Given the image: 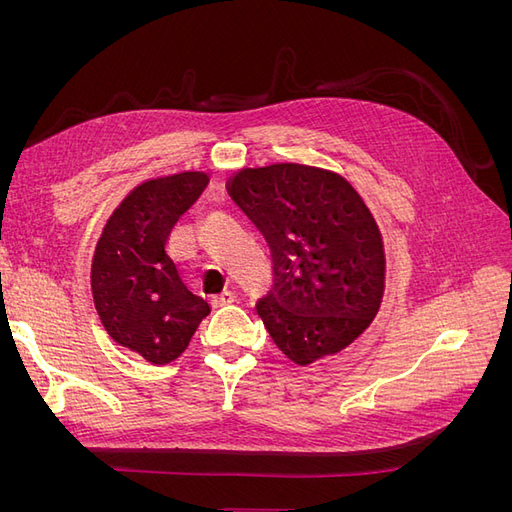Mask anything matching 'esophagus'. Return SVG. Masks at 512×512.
I'll list each match as a JSON object with an SVG mask.
<instances>
[{
	"mask_svg": "<svg viewBox=\"0 0 512 512\" xmlns=\"http://www.w3.org/2000/svg\"><path fill=\"white\" fill-rule=\"evenodd\" d=\"M237 301V294L232 290H224L222 294H218V297H213V305L215 307H222V305H230Z\"/></svg>",
	"mask_w": 512,
	"mask_h": 512,
	"instance_id": "esophagus-1",
	"label": "esophagus"
}]
</instances>
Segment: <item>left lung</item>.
I'll list each match as a JSON object with an SVG mask.
<instances>
[{
    "mask_svg": "<svg viewBox=\"0 0 512 512\" xmlns=\"http://www.w3.org/2000/svg\"><path fill=\"white\" fill-rule=\"evenodd\" d=\"M230 198L265 235L275 284L256 312L290 361L342 352L376 318L386 282L382 232L354 185L297 162L239 168Z\"/></svg>",
    "mask_w": 512,
    "mask_h": 512,
    "instance_id": "1",
    "label": "left lung"
}]
</instances>
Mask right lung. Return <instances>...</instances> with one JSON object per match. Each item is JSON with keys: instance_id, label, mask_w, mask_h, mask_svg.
Segmentation results:
<instances>
[{"instance_id": "1", "label": "right lung", "mask_w": 512, "mask_h": 512, "mask_svg": "<svg viewBox=\"0 0 512 512\" xmlns=\"http://www.w3.org/2000/svg\"><path fill=\"white\" fill-rule=\"evenodd\" d=\"M207 185L205 170L138 183L106 220L91 258V294L102 327L151 365L181 356L211 312L166 252L170 230Z\"/></svg>"}]
</instances>
